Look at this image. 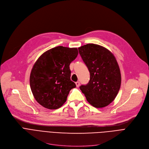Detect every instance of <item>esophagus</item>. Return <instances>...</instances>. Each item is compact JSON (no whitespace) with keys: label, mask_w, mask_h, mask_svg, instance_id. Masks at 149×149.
I'll return each mask as SVG.
<instances>
[{"label":"esophagus","mask_w":149,"mask_h":149,"mask_svg":"<svg viewBox=\"0 0 149 149\" xmlns=\"http://www.w3.org/2000/svg\"><path fill=\"white\" fill-rule=\"evenodd\" d=\"M75 84H76V86H77V88H79V87L80 86V82H79V81H77V82L75 83Z\"/></svg>","instance_id":"obj_1"}]
</instances>
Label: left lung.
<instances>
[{"instance_id": "left-lung-1", "label": "left lung", "mask_w": 149, "mask_h": 149, "mask_svg": "<svg viewBox=\"0 0 149 149\" xmlns=\"http://www.w3.org/2000/svg\"><path fill=\"white\" fill-rule=\"evenodd\" d=\"M90 72V80L80 89L93 107L101 108L115 100L121 83L120 69L113 54L104 47L89 43L79 48Z\"/></svg>"}]
</instances>
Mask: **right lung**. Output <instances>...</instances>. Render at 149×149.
I'll use <instances>...</instances> for the list:
<instances>
[{"instance_id": "right-lung-1", "label": "right lung", "mask_w": 149, "mask_h": 149, "mask_svg": "<svg viewBox=\"0 0 149 149\" xmlns=\"http://www.w3.org/2000/svg\"><path fill=\"white\" fill-rule=\"evenodd\" d=\"M78 54L77 48L59 46L45 52L36 61L30 74V87L36 100L43 107L60 108L69 91L76 87L70 80L69 65Z\"/></svg>"}]
</instances>
